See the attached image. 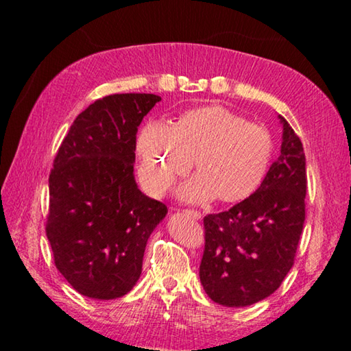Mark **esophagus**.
<instances>
[{
  "label": "esophagus",
  "instance_id": "obj_1",
  "mask_svg": "<svg viewBox=\"0 0 351 351\" xmlns=\"http://www.w3.org/2000/svg\"><path fill=\"white\" fill-rule=\"evenodd\" d=\"M186 213H187V215L192 217V218H195V219H201V212H199V210L187 209V210H186Z\"/></svg>",
  "mask_w": 351,
  "mask_h": 351
}]
</instances>
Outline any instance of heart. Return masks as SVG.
<instances>
[{
	"instance_id": "1",
	"label": "heart",
	"mask_w": 351,
	"mask_h": 351,
	"mask_svg": "<svg viewBox=\"0 0 351 351\" xmlns=\"http://www.w3.org/2000/svg\"><path fill=\"white\" fill-rule=\"evenodd\" d=\"M136 154L139 181L153 197L167 192L195 161L198 173L180 187V198L203 203L217 197L223 203H239L263 182L274 141L265 127L210 105L182 112L173 127L147 123L138 136Z\"/></svg>"
}]
</instances>
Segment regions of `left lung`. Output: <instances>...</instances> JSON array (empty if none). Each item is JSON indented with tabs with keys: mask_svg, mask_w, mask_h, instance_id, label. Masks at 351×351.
Returning <instances> with one entry per match:
<instances>
[{
	"mask_svg": "<svg viewBox=\"0 0 351 351\" xmlns=\"http://www.w3.org/2000/svg\"><path fill=\"white\" fill-rule=\"evenodd\" d=\"M280 156L251 197L204 217L199 280L224 306H247L280 287L294 265L305 223L306 167L299 136L287 119Z\"/></svg>",
	"mask_w": 351,
	"mask_h": 351,
	"instance_id": "1",
	"label": "left lung"
}]
</instances>
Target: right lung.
<instances>
[{"label":"right lung","mask_w":351,"mask_h":351,"mask_svg":"<svg viewBox=\"0 0 351 351\" xmlns=\"http://www.w3.org/2000/svg\"><path fill=\"white\" fill-rule=\"evenodd\" d=\"M159 100L139 93L96 100L56 154L46 235L57 269L82 295L110 300L130 293L148 237L167 215L133 175L138 127Z\"/></svg>","instance_id":"right-lung-1"}]
</instances>
